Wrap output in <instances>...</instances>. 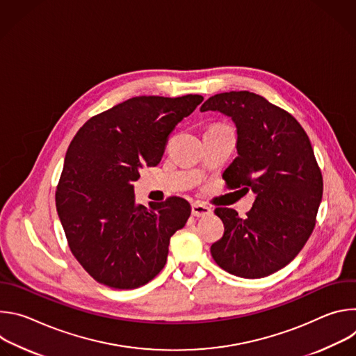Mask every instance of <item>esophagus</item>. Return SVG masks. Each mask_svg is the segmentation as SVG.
<instances>
[{
    "label": "esophagus",
    "mask_w": 356,
    "mask_h": 356,
    "mask_svg": "<svg viewBox=\"0 0 356 356\" xmlns=\"http://www.w3.org/2000/svg\"><path fill=\"white\" fill-rule=\"evenodd\" d=\"M211 213V207H209L207 204H202V202H193L191 204V214L194 217H206L210 216Z\"/></svg>",
    "instance_id": "obj_1"
}]
</instances>
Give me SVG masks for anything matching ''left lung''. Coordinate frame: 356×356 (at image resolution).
<instances>
[{
    "label": "left lung",
    "mask_w": 356,
    "mask_h": 356,
    "mask_svg": "<svg viewBox=\"0 0 356 356\" xmlns=\"http://www.w3.org/2000/svg\"><path fill=\"white\" fill-rule=\"evenodd\" d=\"M200 110L232 118L238 156L222 179L229 190L257 194L243 220L234 209H216L224 235L211 255L231 275L269 276L297 257L316 227L323 175L312 142L290 113L255 92L216 94Z\"/></svg>",
    "instance_id": "left-lung-1"
}]
</instances>
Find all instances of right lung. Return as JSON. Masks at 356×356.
Instances as JSON below:
<instances>
[{"instance_id":"right-lung-1","label":"right lung","mask_w":356,"mask_h":356,"mask_svg":"<svg viewBox=\"0 0 356 356\" xmlns=\"http://www.w3.org/2000/svg\"><path fill=\"white\" fill-rule=\"evenodd\" d=\"M202 99L134 97L91 117L70 142L56 209L72 253L98 283L136 289L166 265L169 241L191 207L176 195L138 204L132 181L142 165L161 162L169 135Z\"/></svg>"}]
</instances>
